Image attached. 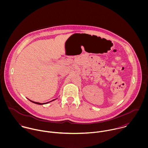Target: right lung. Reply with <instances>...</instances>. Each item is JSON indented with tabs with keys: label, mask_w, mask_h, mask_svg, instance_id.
Here are the masks:
<instances>
[{
	"label": "right lung",
	"mask_w": 148,
	"mask_h": 148,
	"mask_svg": "<svg viewBox=\"0 0 148 148\" xmlns=\"http://www.w3.org/2000/svg\"><path fill=\"white\" fill-rule=\"evenodd\" d=\"M28 99V98H27ZM58 99V98H57ZM57 99H54V100H52V101H49V102H47V103H38V102H35V101H32V100H29V99H28L31 102H32V103H35V104H38V105H43V104H48V103H50V102H51V101H54V100H56Z\"/></svg>",
	"instance_id": "1"
}]
</instances>
